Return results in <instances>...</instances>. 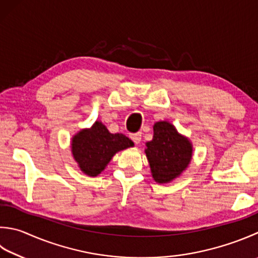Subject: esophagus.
<instances>
[{
	"label": "esophagus",
	"mask_w": 258,
	"mask_h": 258,
	"mask_svg": "<svg viewBox=\"0 0 258 258\" xmlns=\"http://www.w3.org/2000/svg\"><path fill=\"white\" fill-rule=\"evenodd\" d=\"M130 138L133 139V142H134L135 144H139L140 142H142V135H140L139 133H137V134H131V135H130Z\"/></svg>",
	"instance_id": "34e87169"
}]
</instances>
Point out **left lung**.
<instances>
[{
	"label": "left lung",
	"instance_id": "1",
	"mask_svg": "<svg viewBox=\"0 0 258 258\" xmlns=\"http://www.w3.org/2000/svg\"><path fill=\"white\" fill-rule=\"evenodd\" d=\"M146 156L153 177L158 183H168L187 167L192 157V145L178 135L167 121L154 124V137L147 144Z\"/></svg>",
	"mask_w": 258,
	"mask_h": 258
}]
</instances>
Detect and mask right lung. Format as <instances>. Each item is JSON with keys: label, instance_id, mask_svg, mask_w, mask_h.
<instances>
[{"label": "right lung", "instance_id": "add662e5", "mask_svg": "<svg viewBox=\"0 0 258 258\" xmlns=\"http://www.w3.org/2000/svg\"><path fill=\"white\" fill-rule=\"evenodd\" d=\"M134 143L122 134H111L103 123L80 131L72 142V153L82 172L96 176L119 150L133 147Z\"/></svg>", "mask_w": 258, "mask_h": 258}]
</instances>
